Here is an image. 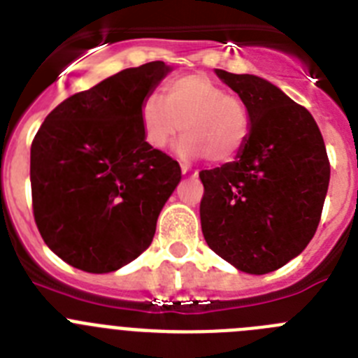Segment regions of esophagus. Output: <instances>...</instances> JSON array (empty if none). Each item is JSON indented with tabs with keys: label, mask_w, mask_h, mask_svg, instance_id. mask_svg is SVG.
<instances>
[{
	"label": "esophagus",
	"mask_w": 358,
	"mask_h": 358,
	"mask_svg": "<svg viewBox=\"0 0 358 358\" xmlns=\"http://www.w3.org/2000/svg\"><path fill=\"white\" fill-rule=\"evenodd\" d=\"M182 175L187 176V178H194V176L198 175V171H194V169L187 166V164H182Z\"/></svg>",
	"instance_id": "esophagus-1"
}]
</instances>
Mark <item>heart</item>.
Here are the masks:
<instances>
[{"label": "heart", "instance_id": "b5f03b06", "mask_svg": "<svg viewBox=\"0 0 358 358\" xmlns=\"http://www.w3.org/2000/svg\"><path fill=\"white\" fill-rule=\"evenodd\" d=\"M141 124L144 139L155 150H164L182 130L185 135L176 144L180 155L228 162L248 143L251 115L241 98L227 94L207 76L189 75L173 80L164 99L155 94L144 99Z\"/></svg>", "mask_w": 358, "mask_h": 358}]
</instances>
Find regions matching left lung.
<instances>
[{"mask_svg": "<svg viewBox=\"0 0 358 358\" xmlns=\"http://www.w3.org/2000/svg\"><path fill=\"white\" fill-rule=\"evenodd\" d=\"M215 75L246 103L251 130L234 162L199 173L203 237L235 269L266 275L314 237L330 182L327 148L310 112L271 82Z\"/></svg>", "mask_w": 358, "mask_h": 358, "instance_id": "obj_1", "label": "left lung"}]
</instances>
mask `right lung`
<instances>
[{
	"label": "right lung",
	"instance_id": "obj_1",
	"mask_svg": "<svg viewBox=\"0 0 358 358\" xmlns=\"http://www.w3.org/2000/svg\"><path fill=\"white\" fill-rule=\"evenodd\" d=\"M173 71L128 67L64 99L30 151L34 215L55 255L87 273H112L153 241L182 180L178 162L144 139L141 105Z\"/></svg>",
	"mask_w": 358,
	"mask_h": 358
}]
</instances>
